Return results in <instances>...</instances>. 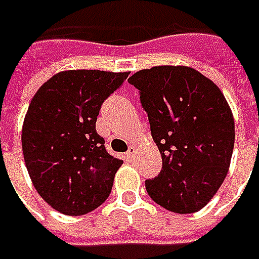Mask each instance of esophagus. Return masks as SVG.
Wrapping results in <instances>:
<instances>
[{"label":"esophagus","instance_id":"esophagus-1","mask_svg":"<svg viewBox=\"0 0 259 259\" xmlns=\"http://www.w3.org/2000/svg\"><path fill=\"white\" fill-rule=\"evenodd\" d=\"M126 158H130V160H133L135 157V147H130V150H128V153L125 154Z\"/></svg>","mask_w":259,"mask_h":259}]
</instances>
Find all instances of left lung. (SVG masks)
I'll use <instances>...</instances> for the list:
<instances>
[{
	"label": "left lung",
	"mask_w": 259,
	"mask_h": 259,
	"mask_svg": "<svg viewBox=\"0 0 259 259\" xmlns=\"http://www.w3.org/2000/svg\"><path fill=\"white\" fill-rule=\"evenodd\" d=\"M140 91L163 168L148 196L174 213L210 202L228 174L235 143L231 106L213 82L189 66H154L128 79Z\"/></svg>",
	"instance_id": "left-lung-1"
}]
</instances>
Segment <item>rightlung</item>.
<instances>
[{
    "instance_id": "right-lung-1",
    "label": "right lung",
    "mask_w": 259,
    "mask_h": 259,
    "mask_svg": "<svg viewBox=\"0 0 259 259\" xmlns=\"http://www.w3.org/2000/svg\"><path fill=\"white\" fill-rule=\"evenodd\" d=\"M130 72L63 70L38 88L28 105L21 145L37 193L57 212L89 213L111 193L122 160L96 133L101 105Z\"/></svg>"
}]
</instances>
